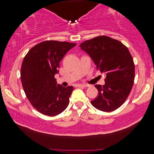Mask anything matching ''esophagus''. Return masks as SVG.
Listing matches in <instances>:
<instances>
[{
	"label": "esophagus",
	"instance_id": "esophagus-1",
	"mask_svg": "<svg viewBox=\"0 0 154 154\" xmlns=\"http://www.w3.org/2000/svg\"><path fill=\"white\" fill-rule=\"evenodd\" d=\"M77 86H78V87H83V88H86V87H87L86 85H84V84H78V85H77Z\"/></svg>",
	"mask_w": 154,
	"mask_h": 154
}]
</instances>
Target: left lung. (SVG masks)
Instances as JSON below:
<instances>
[{
	"label": "left lung",
	"mask_w": 154,
	"mask_h": 154,
	"mask_svg": "<svg viewBox=\"0 0 154 154\" xmlns=\"http://www.w3.org/2000/svg\"><path fill=\"white\" fill-rule=\"evenodd\" d=\"M80 47L91 57L97 70L106 74L105 85H95L99 93L91 101L92 106L103 112L119 108L127 100L134 83L135 65L128 48L106 35L86 40Z\"/></svg>",
	"instance_id": "obj_1"
}]
</instances>
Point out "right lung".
<instances>
[{"label": "right lung", "instance_id": "1", "mask_svg": "<svg viewBox=\"0 0 154 154\" xmlns=\"http://www.w3.org/2000/svg\"><path fill=\"white\" fill-rule=\"evenodd\" d=\"M76 45L68 42L48 41L35 45L24 57L21 67V80L26 97L40 113L55 116L68 106L73 86H57L54 76L60 62Z\"/></svg>", "mask_w": 154, "mask_h": 154}]
</instances>
